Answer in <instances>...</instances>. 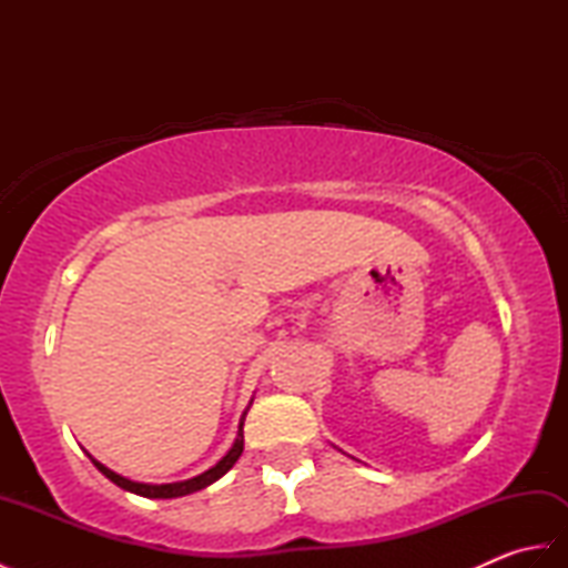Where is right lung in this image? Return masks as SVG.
<instances>
[{"mask_svg": "<svg viewBox=\"0 0 568 568\" xmlns=\"http://www.w3.org/2000/svg\"><path fill=\"white\" fill-rule=\"evenodd\" d=\"M241 452H244V417H241V425H239V437H236L232 449H229V454L222 458V462L216 464V466H212L210 470H204L202 476L183 480V484H165V486L136 484V480H129L124 476L114 474V470L102 466L100 462H94V458H92V464L98 466L102 474L112 480V484H116L119 488H124L129 493H136V496H143V498H180V496H190V493L207 488L210 484H214V480H220L226 474V470L236 464V458L241 456Z\"/></svg>", "mask_w": 568, "mask_h": 568, "instance_id": "add662e5", "label": "right lung"}]
</instances>
